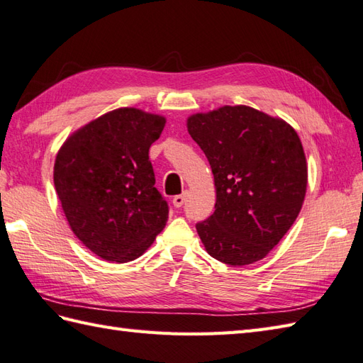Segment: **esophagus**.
Returning <instances> with one entry per match:
<instances>
[{"mask_svg": "<svg viewBox=\"0 0 363 363\" xmlns=\"http://www.w3.org/2000/svg\"><path fill=\"white\" fill-rule=\"evenodd\" d=\"M185 198H187V191H184L182 195H176L174 198H173V206L174 207H182L184 206V202H185Z\"/></svg>", "mask_w": 363, "mask_h": 363, "instance_id": "obj_1", "label": "esophagus"}]
</instances>
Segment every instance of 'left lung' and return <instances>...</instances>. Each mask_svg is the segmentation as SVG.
Instances as JSON below:
<instances>
[{
    "label": "left lung",
    "mask_w": 363,
    "mask_h": 363,
    "mask_svg": "<svg viewBox=\"0 0 363 363\" xmlns=\"http://www.w3.org/2000/svg\"><path fill=\"white\" fill-rule=\"evenodd\" d=\"M187 130L215 178V212L196 224L208 255L229 266L264 258L305 201L308 165L298 134L244 105L193 114Z\"/></svg>",
    "instance_id": "obj_1"
}]
</instances>
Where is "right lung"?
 Here are the masks:
<instances>
[{"instance_id": "1", "label": "right lung", "mask_w": 363, "mask_h": 363, "mask_svg": "<svg viewBox=\"0 0 363 363\" xmlns=\"http://www.w3.org/2000/svg\"><path fill=\"white\" fill-rule=\"evenodd\" d=\"M165 117L119 108L72 133L58 150L54 184L72 232L97 257L139 258L161 232L168 204L148 150Z\"/></svg>"}]
</instances>
